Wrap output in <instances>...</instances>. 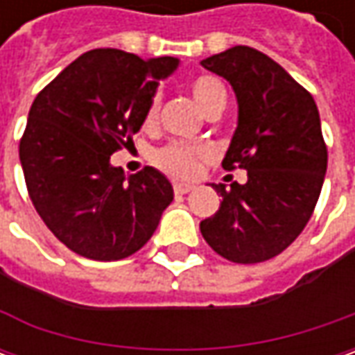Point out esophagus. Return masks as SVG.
Masks as SVG:
<instances>
[{"label": "esophagus", "mask_w": 355, "mask_h": 355, "mask_svg": "<svg viewBox=\"0 0 355 355\" xmlns=\"http://www.w3.org/2000/svg\"><path fill=\"white\" fill-rule=\"evenodd\" d=\"M193 189V185L191 184H182V182H175L173 184V191L178 193V196H185V193H189Z\"/></svg>", "instance_id": "34e87169"}]
</instances>
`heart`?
Wrapping results in <instances>:
<instances>
[{"mask_svg":"<svg viewBox=\"0 0 355 355\" xmlns=\"http://www.w3.org/2000/svg\"><path fill=\"white\" fill-rule=\"evenodd\" d=\"M191 94H193L196 103L199 104V108L203 112H209L211 108L219 106V104H225L227 101L225 87L221 85L219 78H215L211 75L198 76L191 83ZM156 116L157 96H154L150 101V104H148V110H146V116H144V124L146 126H152L156 122ZM203 154H205V150L199 148V146L171 142L154 152V162H156L157 168H162V170L168 171L171 175H175V178H191L198 171L199 157H203Z\"/></svg>","mask_w":355,"mask_h":355,"instance_id":"1","label":"heart"}]
</instances>
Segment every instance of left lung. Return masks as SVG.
I'll use <instances>...</instances> for the list:
<instances>
[{"mask_svg":"<svg viewBox=\"0 0 355 355\" xmlns=\"http://www.w3.org/2000/svg\"><path fill=\"white\" fill-rule=\"evenodd\" d=\"M237 96V128L225 170L247 171V184L213 185L221 207L199 223L201 235L227 261L252 265L282 252L302 233L320 198L328 150L312 94L279 62L237 45L201 61Z\"/></svg>","mask_w":355,"mask_h":355,"instance_id":"8db88e82","label":"left lung"}]
</instances>
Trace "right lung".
I'll return each mask as SVG.
<instances>
[{"label":"right lung","mask_w":355,"mask_h":355,"mask_svg":"<svg viewBox=\"0 0 355 355\" xmlns=\"http://www.w3.org/2000/svg\"><path fill=\"white\" fill-rule=\"evenodd\" d=\"M175 57L140 59L118 49L80 55L37 94L19 159L29 198L53 235L92 261L126 259L154 235L173 199L156 168L124 175L110 156L132 146Z\"/></svg>","instance_id":"add662e5"}]
</instances>
